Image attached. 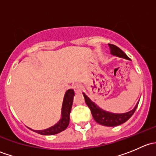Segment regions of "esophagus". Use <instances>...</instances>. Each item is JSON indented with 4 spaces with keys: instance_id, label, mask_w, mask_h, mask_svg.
Instances as JSON below:
<instances>
[{
    "instance_id": "obj_1",
    "label": "esophagus",
    "mask_w": 156,
    "mask_h": 156,
    "mask_svg": "<svg viewBox=\"0 0 156 156\" xmlns=\"http://www.w3.org/2000/svg\"><path fill=\"white\" fill-rule=\"evenodd\" d=\"M73 89H74V91H75L76 94H78V93H81V91H82L83 87H82V85H81V84H75V85H74Z\"/></svg>"
}]
</instances>
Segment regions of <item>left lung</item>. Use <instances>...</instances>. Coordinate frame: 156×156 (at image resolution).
<instances>
[{"instance_id": "1", "label": "left lung", "mask_w": 156, "mask_h": 156, "mask_svg": "<svg viewBox=\"0 0 156 156\" xmlns=\"http://www.w3.org/2000/svg\"><path fill=\"white\" fill-rule=\"evenodd\" d=\"M108 46H109L110 51H111V53L112 55L119 56V57L125 58V59H130L128 56L120 48H118L117 46L114 44H108ZM84 100H85L86 104L87 105V106L90 109V112L92 113V115L94 117V120L97 123L100 124V125L108 127L118 126V125H120L122 124L125 123V122H127L133 115L135 110L137 107L138 103H137V104L136 105L134 108L131 110V111L127 112L126 113H123V114H115V113L108 112H106L104 110L101 109L100 108H99L84 94Z\"/></svg>"}]
</instances>
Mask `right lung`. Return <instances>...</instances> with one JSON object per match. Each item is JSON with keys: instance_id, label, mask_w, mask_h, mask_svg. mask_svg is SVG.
Wrapping results in <instances>:
<instances>
[{"instance_id": "1", "label": "right lung", "mask_w": 156, "mask_h": 156, "mask_svg": "<svg viewBox=\"0 0 156 156\" xmlns=\"http://www.w3.org/2000/svg\"><path fill=\"white\" fill-rule=\"evenodd\" d=\"M75 96V92L73 90L69 89L66 91L64 97L63 103H62V119H60L57 124L54 126L50 127L43 130H34L37 133L42 135H53L62 132V130H66L69 124V116H70L71 109H72V103H73V97Z\"/></svg>"}]
</instances>
